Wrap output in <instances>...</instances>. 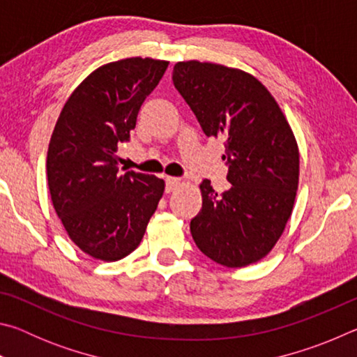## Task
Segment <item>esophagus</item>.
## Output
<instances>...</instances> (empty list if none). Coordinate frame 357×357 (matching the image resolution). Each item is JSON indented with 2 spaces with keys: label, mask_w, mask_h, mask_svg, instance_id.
<instances>
[{
  "label": "esophagus",
  "mask_w": 357,
  "mask_h": 357,
  "mask_svg": "<svg viewBox=\"0 0 357 357\" xmlns=\"http://www.w3.org/2000/svg\"><path fill=\"white\" fill-rule=\"evenodd\" d=\"M165 181H167V192H173V190H176L178 187L181 185V179H179V178H172V176H168Z\"/></svg>",
  "instance_id": "obj_1"
}]
</instances>
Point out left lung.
<instances>
[{
  "instance_id": "8db88e82",
  "label": "left lung",
  "mask_w": 357,
  "mask_h": 357,
  "mask_svg": "<svg viewBox=\"0 0 357 357\" xmlns=\"http://www.w3.org/2000/svg\"><path fill=\"white\" fill-rule=\"evenodd\" d=\"M173 83L208 137L225 138L227 192L209 179L190 233L204 255L244 268L274 249L293 213L299 148L268 88L249 72L197 59L174 64Z\"/></svg>"
}]
</instances>
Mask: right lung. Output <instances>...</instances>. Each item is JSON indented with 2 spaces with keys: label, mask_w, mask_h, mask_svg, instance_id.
I'll return each instance as SVG.
<instances>
[{
  "label": "right lung",
  "mask_w": 357,
  "mask_h": 357,
  "mask_svg": "<svg viewBox=\"0 0 357 357\" xmlns=\"http://www.w3.org/2000/svg\"><path fill=\"white\" fill-rule=\"evenodd\" d=\"M168 61L126 58L100 66L69 96L47 153L53 208L78 249L118 261L140 245L165 190L154 174H118V144L135 129Z\"/></svg>",
  "instance_id": "obj_1"
}]
</instances>
